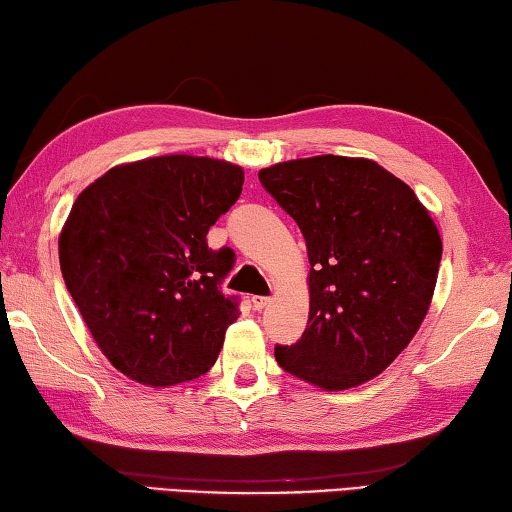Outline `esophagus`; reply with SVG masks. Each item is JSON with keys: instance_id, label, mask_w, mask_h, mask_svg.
I'll list each match as a JSON object with an SVG mask.
<instances>
[{"instance_id": "1", "label": "esophagus", "mask_w": 512, "mask_h": 512, "mask_svg": "<svg viewBox=\"0 0 512 512\" xmlns=\"http://www.w3.org/2000/svg\"><path fill=\"white\" fill-rule=\"evenodd\" d=\"M270 306V297H251V308L254 310H263Z\"/></svg>"}]
</instances>
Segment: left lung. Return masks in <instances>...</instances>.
I'll list each match as a JSON object with an SVG mask.
<instances>
[{"mask_svg": "<svg viewBox=\"0 0 512 512\" xmlns=\"http://www.w3.org/2000/svg\"><path fill=\"white\" fill-rule=\"evenodd\" d=\"M258 179L306 238L308 328L276 346L283 371L326 391L380 375L418 333L443 242L416 193L371 159L321 155Z\"/></svg>", "mask_w": 512, "mask_h": 512, "instance_id": "1", "label": "left lung"}]
</instances>
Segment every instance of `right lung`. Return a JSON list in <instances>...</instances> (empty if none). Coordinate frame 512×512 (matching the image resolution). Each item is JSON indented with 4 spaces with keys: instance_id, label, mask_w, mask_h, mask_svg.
Returning a JSON list of instances; mask_svg holds the SVG:
<instances>
[{
    "instance_id": "right-lung-1",
    "label": "right lung",
    "mask_w": 512,
    "mask_h": 512,
    "mask_svg": "<svg viewBox=\"0 0 512 512\" xmlns=\"http://www.w3.org/2000/svg\"><path fill=\"white\" fill-rule=\"evenodd\" d=\"M229 161L164 155L114 166L76 197L60 270L103 355L130 380L170 387L218 360L238 299L220 283L233 251L206 233L242 193Z\"/></svg>"
}]
</instances>
